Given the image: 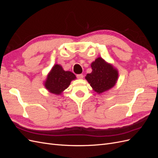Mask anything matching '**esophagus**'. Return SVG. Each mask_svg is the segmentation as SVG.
Returning a JSON list of instances; mask_svg holds the SVG:
<instances>
[{"label":"esophagus","mask_w":158,"mask_h":158,"mask_svg":"<svg viewBox=\"0 0 158 158\" xmlns=\"http://www.w3.org/2000/svg\"><path fill=\"white\" fill-rule=\"evenodd\" d=\"M76 77H77L78 79H82L83 77H84V76H83V74H77V75H76Z\"/></svg>","instance_id":"obj_1"}]
</instances>
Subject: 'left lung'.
Segmentation results:
<instances>
[{
	"label": "left lung",
	"instance_id": "obj_1",
	"mask_svg": "<svg viewBox=\"0 0 158 158\" xmlns=\"http://www.w3.org/2000/svg\"><path fill=\"white\" fill-rule=\"evenodd\" d=\"M91 67L92 72L85 78L95 92L99 94L106 92L117 83L118 70L102 57L95 59L91 64Z\"/></svg>",
	"mask_w": 158,
	"mask_h": 158
}]
</instances>
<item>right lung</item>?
Listing matches in <instances>:
<instances>
[{
	"instance_id": "obj_1",
	"label": "right lung",
	"mask_w": 158,
	"mask_h": 158,
	"mask_svg": "<svg viewBox=\"0 0 158 158\" xmlns=\"http://www.w3.org/2000/svg\"><path fill=\"white\" fill-rule=\"evenodd\" d=\"M76 76L70 71H65L60 64H55L47 76L44 82L45 88L50 93L60 95L67 88Z\"/></svg>"
}]
</instances>
